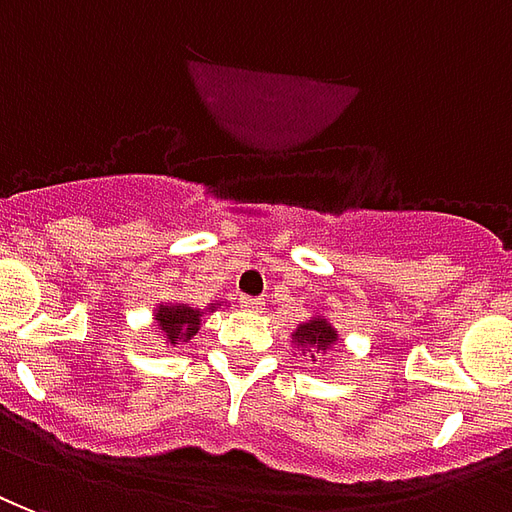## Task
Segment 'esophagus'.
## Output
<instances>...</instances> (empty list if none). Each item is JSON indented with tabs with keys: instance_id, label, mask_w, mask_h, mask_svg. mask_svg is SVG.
<instances>
[{
	"instance_id": "1",
	"label": "esophagus",
	"mask_w": 512,
	"mask_h": 512,
	"mask_svg": "<svg viewBox=\"0 0 512 512\" xmlns=\"http://www.w3.org/2000/svg\"><path fill=\"white\" fill-rule=\"evenodd\" d=\"M240 305H242V308H248V311H259L261 300H259V297H248V294H240Z\"/></svg>"
}]
</instances>
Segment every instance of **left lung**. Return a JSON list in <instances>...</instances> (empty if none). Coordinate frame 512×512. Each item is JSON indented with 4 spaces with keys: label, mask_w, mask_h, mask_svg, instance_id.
<instances>
[{
    "label": "left lung",
    "mask_w": 512,
    "mask_h": 512,
    "mask_svg": "<svg viewBox=\"0 0 512 512\" xmlns=\"http://www.w3.org/2000/svg\"><path fill=\"white\" fill-rule=\"evenodd\" d=\"M294 343L302 352H327L335 343V330L327 322H322V319H313V322L297 327Z\"/></svg>",
    "instance_id": "1"
}]
</instances>
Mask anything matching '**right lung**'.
<instances>
[{
  "label": "right lung",
  "instance_id": "obj_1",
  "mask_svg": "<svg viewBox=\"0 0 512 512\" xmlns=\"http://www.w3.org/2000/svg\"><path fill=\"white\" fill-rule=\"evenodd\" d=\"M201 324V311H193L188 305H160L158 330L169 343L190 341Z\"/></svg>",
  "mask_w": 512,
  "mask_h": 512
}]
</instances>
